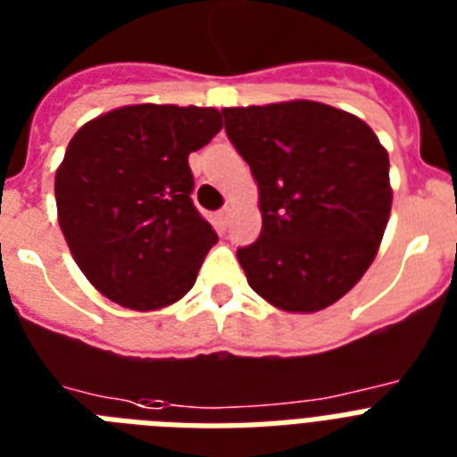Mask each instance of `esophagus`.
<instances>
[{"label": "esophagus", "instance_id": "obj_1", "mask_svg": "<svg viewBox=\"0 0 457 457\" xmlns=\"http://www.w3.org/2000/svg\"><path fill=\"white\" fill-rule=\"evenodd\" d=\"M219 221H221V226H228V221H231V207L219 210Z\"/></svg>", "mask_w": 457, "mask_h": 457}]
</instances>
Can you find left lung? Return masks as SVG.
<instances>
[{
  "label": "left lung",
  "mask_w": 457,
  "mask_h": 457,
  "mask_svg": "<svg viewBox=\"0 0 457 457\" xmlns=\"http://www.w3.org/2000/svg\"><path fill=\"white\" fill-rule=\"evenodd\" d=\"M221 112L259 186L262 233L238 247L247 283L283 312L335 304L385 236L389 155L363 120L316 101Z\"/></svg>",
  "instance_id": "1"
}]
</instances>
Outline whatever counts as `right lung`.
I'll return each instance as SVG.
<instances>
[{"label": "right lung", "instance_id": "right-lung-1", "mask_svg": "<svg viewBox=\"0 0 457 457\" xmlns=\"http://www.w3.org/2000/svg\"><path fill=\"white\" fill-rule=\"evenodd\" d=\"M219 129L214 108L141 104L72 137L56 171L58 224L101 295L148 312L191 290L217 233L193 205L188 155Z\"/></svg>", "mask_w": 457, "mask_h": 457}]
</instances>
